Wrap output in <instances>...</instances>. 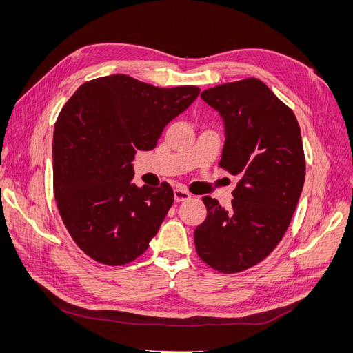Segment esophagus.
Listing matches in <instances>:
<instances>
[{
  "label": "esophagus",
  "instance_id": "1",
  "mask_svg": "<svg viewBox=\"0 0 353 353\" xmlns=\"http://www.w3.org/2000/svg\"><path fill=\"white\" fill-rule=\"evenodd\" d=\"M174 197H175V201H185V200L191 199V194L188 193L187 190L181 188V187H176L174 190Z\"/></svg>",
  "mask_w": 353,
  "mask_h": 353
}]
</instances>
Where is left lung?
Masks as SVG:
<instances>
[{
	"label": "left lung",
	"instance_id": "left-lung-1",
	"mask_svg": "<svg viewBox=\"0 0 353 353\" xmlns=\"http://www.w3.org/2000/svg\"><path fill=\"white\" fill-rule=\"evenodd\" d=\"M225 123L219 166L239 176L230 209L203 197L205 222L194 231L199 258L236 274L262 262L287 231L305 183V153L293 110L256 78L200 94Z\"/></svg>",
	"mask_w": 353,
	"mask_h": 353
}]
</instances>
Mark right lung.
<instances>
[{"mask_svg":"<svg viewBox=\"0 0 353 353\" xmlns=\"http://www.w3.org/2000/svg\"><path fill=\"white\" fill-rule=\"evenodd\" d=\"M199 92L112 74L82 83L63 105L52 137L54 197L70 237L95 262L130 263L156 236L172 187L138 188L131 162L137 150H153Z\"/></svg>","mask_w":353,"mask_h":353,"instance_id":"1","label":"right lung"}]
</instances>
